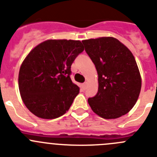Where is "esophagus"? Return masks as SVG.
Here are the masks:
<instances>
[{
	"mask_svg": "<svg viewBox=\"0 0 157 157\" xmlns=\"http://www.w3.org/2000/svg\"><path fill=\"white\" fill-rule=\"evenodd\" d=\"M86 85H87L86 83H83L82 85V88H83V89H85V88H86Z\"/></svg>",
	"mask_w": 157,
	"mask_h": 157,
	"instance_id": "esophagus-1",
	"label": "esophagus"
}]
</instances>
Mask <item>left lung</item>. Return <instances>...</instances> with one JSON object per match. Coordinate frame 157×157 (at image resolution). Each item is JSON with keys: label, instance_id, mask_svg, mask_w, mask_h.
Returning a JSON list of instances; mask_svg holds the SVG:
<instances>
[{"label": "left lung", "instance_id": "obj_1", "mask_svg": "<svg viewBox=\"0 0 157 157\" xmlns=\"http://www.w3.org/2000/svg\"><path fill=\"white\" fill-rule=\"evenodd\" d=\"M82 41L98 75V94L88 99L93 112L106 120L128 113L141 88V75L132 52L113 37Z\"/></svg>", "mask_w": 157, "mask_h": 157}]
</instances>
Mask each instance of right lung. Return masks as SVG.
Instances as JSON below:
<instances>
[{"instance_id": "add662e5", "label": "right lung", "mask_w": 157, "mask_h": 157, "mask_svg": "<svg viewBox=\"0 0 157 157\" xmlns=\"http://www.w3.org/2000/svg\"><path fill=\"white\" fill-rule=\"evenodd\" d=\"M84 50L78 40L48 39L28 53L19 72L23 103L41 119H56L70 109L79 88L70 78L71 66Z\"/></svg>"}]
</instances>
